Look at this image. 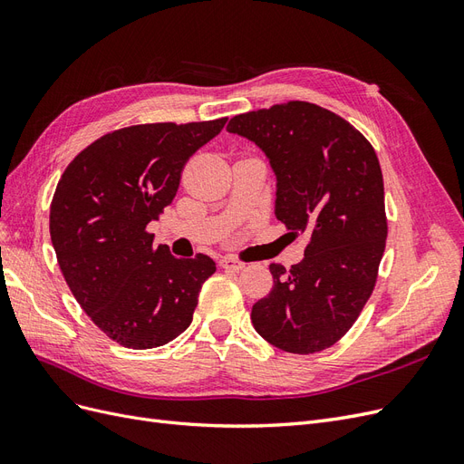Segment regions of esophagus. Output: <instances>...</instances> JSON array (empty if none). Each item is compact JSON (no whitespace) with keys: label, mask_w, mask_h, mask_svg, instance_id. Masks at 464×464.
Instances as JSON below:
<instances>
[{"label":"esophagus","mask_w":464,"mask_h":464,"mask_svg":"<svg viewBox=\"0 0 464 464\" xmlns=\"http://www.w3.org/2000/svg\"><path fill=\"white\" fill-rule=\"evenodd\" d=\"M220 266L224 271H232V273H240L244 266H246V263H242V261H237V259H234V257H222L220 259Z\"/></svg>","instance_id":"34e87169"}]
</instances>
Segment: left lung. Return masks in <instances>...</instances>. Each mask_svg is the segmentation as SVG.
I'll return each instance as SVG.
<instances>
[{"mask_svg":"<svg viewBox=\"0 0 464 464\" xmlns=\"http://www.w3.org/2000/svg\"><path fill=\"white\" fill-rule=\"evenodd\" d=\"M276 176L275 215L307 236L304 259L271 263L273 290L251 310L266 343L292 354L341 341L370 300L387 240L383 174L372 143L334 111L290 101L234 116Z\"/></svg>","mask_w":464,"mask_h":464,"instance_id":"8db88e82","label":"left lung"}]
</instances>
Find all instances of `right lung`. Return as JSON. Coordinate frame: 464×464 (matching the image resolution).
Returning <instances> with one entry per match:
<instances>
[{"mask_svg":"<svg viewBox=\"0 0 464 464\" xmlns=\"http://www.w3.org/2000/svg\"><path fill=\"white\" fill-rule=\"evenodd\" d=\"M227 118L141 123L102 135L62 174L50 205V236L75 300L111 341L145 350L174 341L193 319L215 261L178 259L154 247L150 220L176 198L191 154Z\"/></svg>","mask_w":464,"mask_h":464,"instance_id":"right-lung-1","label":"right lung"}]
</instances>
